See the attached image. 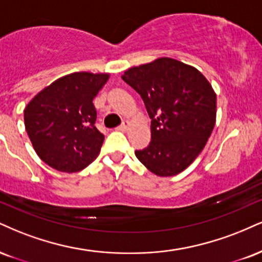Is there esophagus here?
Masks as SVG:
<instances>
[{
	"label": "esophagus",
	"instance_id": "obj_1",
	"mask_svg": "<svg viewBox=\"0 0 262 262\" xmlns=\"http://www.w3.org/2000/svg\"><path fill=\"white\" fill-rule=\"evenodd\" d=\"M129 124H130V123H129V121H124L121 125H119L118 129H119V130H122V132L127 130V129L129 128Z\"/></svg>",
	"mask_w": 262,
	"mask_h": 262
}]
</instances>
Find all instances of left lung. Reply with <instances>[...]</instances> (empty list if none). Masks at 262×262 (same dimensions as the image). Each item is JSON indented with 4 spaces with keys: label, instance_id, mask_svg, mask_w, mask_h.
Masks as SVG:
<instances>
[{
    "label": "left lung",
    "instance_id": "1",
    "mask_svg": "<svg viewBox=\"0 0 262 262\" xmlns=\"http://www.w3.org/2000/svg\"><path fill=\"white\" fill-rule=\"evenodd\" d=\"M122 79L141 96L151 118L149 146L135 156L160 177L184 171L215 127L216 93L209 80L193 66L169 57L129 68Z\"/></svg>",
    "mask_w": 262,
    "mask_h": 262
}]
</instances>
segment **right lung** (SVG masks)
I'll use <instances>...</instances> for the list:
<instances>
[{
	"label": "right lung",
	"mask_w": 262,
	"mask_h": 262,
	"mask_svg": "<svg viewBox=\"0 0 262 262\" xmlns=\"http://www.w3.org/2000/svg\"><path fill=\"white\" fill-rule=\"evenodd\" d=\"M108 73L75 72L55 80L31 99L24 124L37 156L59 172L84 169L99 156L103 134L95 127L93 100Z\"/></svg>",
	"instance_id": "1"
}]
</instances>
